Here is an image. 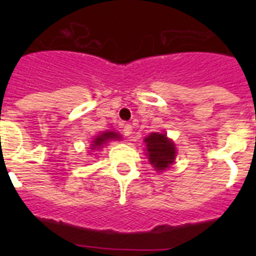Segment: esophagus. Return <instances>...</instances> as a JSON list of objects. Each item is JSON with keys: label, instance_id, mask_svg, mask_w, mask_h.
I'll return each instance as SVG.
<instances>
[{"label": "esophagus", "instance_id": "34e87169", "mask_svg": "<svg viewBox=\"0 0 256 256\" xmlns=\"http://www.w3.org/2000/svg\"><path fill=\"white\" fill-rule=\"evenodd\" d=\"M123 133H124V136H126V137L132 136V133H133L132 126H130V124H126V126H123Z\"/></svg>", "mask_w": 256, "mask_h": 256}]
</instances>
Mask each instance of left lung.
<instances>
[{"label":"left lung","instance_id":"left-lung-1","mask_svg":"<svg viewBox=\"0 0 256 256\" xmlns=\"http://www.w3.org/2000/svg\"><path fill=\"white\" fill-rule=\"evenodd\" d=\"M148 162L158 172H162L169 165H172L176 159V146L173 141L162 133H151L144 138Z\"/></svg>","mask_w":256,"mask_h":256}]
</instances>
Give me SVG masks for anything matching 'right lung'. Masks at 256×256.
<instances>
[{
    "label": "right lung",
    "instance_id": "add662e5",
    "mask_svg": "<svg viewBox=\"0 0 256 256\" xmlns=\"http://www.w3.org/2000/svg\"><path fill=\"white\" fill-rule=\"evenodd\" d=\"M112 140H120L119 133L112 132V130H108V132L101 133V134L97 136L96 138L92 141L91 150H98V148H102L104 144H106L108 141H112Z\"/></svg>",
    "mask_w": 256,
    "mask_h": 256
}]
</instances>
